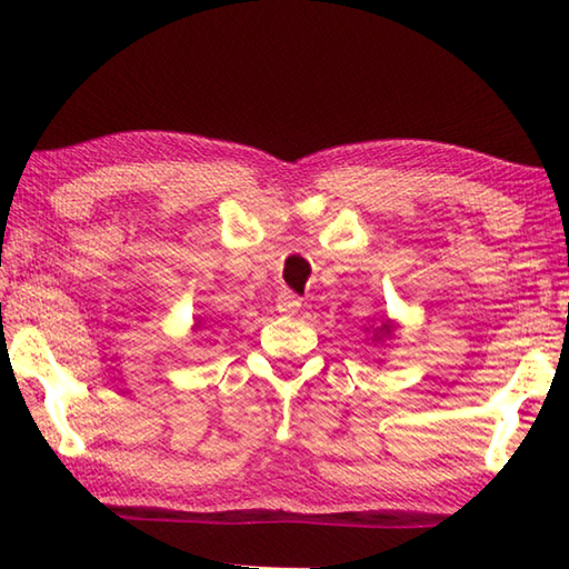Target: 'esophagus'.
<instances>
[{"mask_svg":"<svg viewBox=\"0 0 569 569\" xmlns=\"http://www.w3.org/2000/svg\"><path fill=\"white\" fill-rule=\"evenodd\" d=\"M276 308H278V313L293 316V313H298V308H301V298L293 296L291 291H281L276 298Z\"/></svg>","mask_w":569,"mask_h":569,"instance_id":"esophagus-1","label":"esophagus"}]
</instances>
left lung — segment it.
<instances>
[{"mask_svg": "<svg viewBox=\"0 0 569 569\" xmlns=\"http://www.w3.org/2000/svg\"><path fill=\"white\" fill-rule=\"evenodd\" d=\"M366 331H369V329H366ZM371 331H373L371 341L373 343H381V341H387V339H391L393 333H397V323H393L391 319H387V321H381V326H377V329H373V326H371Z\"/></svg>", "mask_w": 569, "mask_h": 569, "instance_id": "1", "label": "left lung"}]
</instances>
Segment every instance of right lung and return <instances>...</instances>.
<instances>
[{
    "mask_svg": "<svg viewBox=\"0 0 569 569\" xmlns=\"http://www.w3.org/2000/svg\"><path fill=\"white\" fill-rule=\"evenodd\" d=\"M192 329H200V323H196V326H192Z\"/></svg>",
    "mask_w": 569,
    "mask_h": 569,
    "instance_id": "add662e5",
    "label": "right lung"
}]
</instances>
